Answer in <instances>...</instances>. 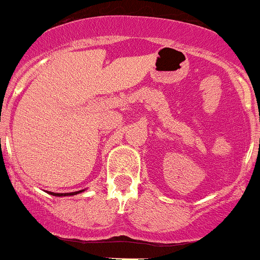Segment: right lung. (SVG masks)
Segmentation results:
<instances>
[{
  "instance_id": "obj_1",
  "label": "right lung",
  "mask_w": 260,
  "mask_h": 260,
  "mask_svg": "<svg viewBox=\"0 0 260 260\" xmlns=\"http://www.w3.org/2000/svg\"><path fill=\"white\" fill-rule=\"evenodd\" d=\"M84 189H81V191H77V192H68V193H55V192H48L49 194H51V196H56V197H64V196H76V194L81 193V192H83Z\"/></svg>"
}]
</instances>
